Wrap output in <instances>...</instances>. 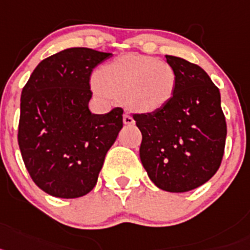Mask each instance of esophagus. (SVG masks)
Listing matches in <instances>:
<instances>
[{
    "label": "esophagus",
    "instance_id": "1",
    "mask_svg": "<svg viewBox=\"0 0 250 250\" xmlns=\"http://www.w3.org/2000/svg\"><path fill=\"white\" fill-rule=\"evenodd\" d=\"M123 122H125V125H133L134 123V119L132 118V116H129L128 113H125L123 114Z\"/></svg>",
    "mask_w": 250,
    "mask_h": 250
}]
</instances>
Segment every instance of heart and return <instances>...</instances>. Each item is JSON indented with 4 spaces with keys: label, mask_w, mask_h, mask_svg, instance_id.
<instances>
[{
    "label": "heart",
    "mask_w": 250,
    "mask_h": 250,
    "mask_svg": "<svg viewBox=\"0 0 250 250\" xmlns=\"http://www.w3.org/2000/svg\"><path fill=\"white\" fill-rule=\"evenodd\" d=\"M97 90L123 98L128 109L152 113L164 108L176 89V73L165 60L127 54L103 65L95 75Z\"/></svg>",
    "instance_id": "b5f03b06"
}]
</instances>
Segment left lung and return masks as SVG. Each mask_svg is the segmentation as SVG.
Listing matches in <instances>:
<instances>
[{"label": "left lung", "mask_w": 250, "mask_h": 250, "mask_svg": "<svg viewBox=\"0 0 250 250\" xmlns=\"http://www.w3.org/2000/svg\"><path fill=\"white\" fill-rule=\"evenodd\" d=\"M176 73L172 99L160 110L133 113L142 133L140 157L157 188L186 192L209 181L221 165L227 122L220 92L199 65L166 55Z\"/></svg>", "instance_id": "8db88e82"}]
</instances>
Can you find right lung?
Wrapping results in <instances>:
<instances>
[{
	"label": "right lung",
	"mask_w": 250,
	"mask_h": 250,
	"mask_svg": "<svg viewBox=\"0 0 250 250\" xmlns=\"http://www.w3.org/2000/svg\"><path fill=\"white\" fill-rule=\"evenodd\" d=\"M110 53L71 47L44 59L21 93L17 141L26 170L46 194L75 199L97 184L123 127V109L92 114L90 75Z\"/></svg>",
	"instance_id": "obj_1"
}]
</instances>
